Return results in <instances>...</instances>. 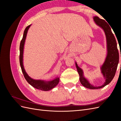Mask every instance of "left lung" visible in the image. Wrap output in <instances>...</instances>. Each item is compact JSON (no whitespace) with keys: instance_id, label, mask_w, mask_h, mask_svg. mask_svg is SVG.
Segmentation results:
<instances>
[{"instance_id":"left-lung-1","label":"left lung","mask_w":121,"mask_h":121,"mask_svg":"<svg viewBox=\"0 0 121 121\" xmlns=\"http://www.w3.org/2000/svg\"><path fill=\"white\" fill-rule=\"evenodd\" d=\"M93 19L95 23L104 30L107 39V55L104 62L100 67L101 72L105 80L104 83L99 86L92 85L84 77L82 69L78 67L76 62L75 63L79 74L80 82L83 86L90 89H100L110 83L115 75L119 60L116 40L112 31L110 26L104 20L99 19L98 17H94Z\"/></svg>"}]
</instances>
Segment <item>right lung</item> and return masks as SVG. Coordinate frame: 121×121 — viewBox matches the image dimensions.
I'll use <instances>...</instances> for the list:
<instances>
[{
  "label": "right lung",
  "instance_id": "right-lung-1",
  "mask_svg": "<svg viewBox=\"0 0 121 121\" xmlns=\"http://www.w3.org/2000/svg\"><path fill=\"white\" fill-rule=\"evenodd\" d=\"M31 25H30L26 28L24 32L23 37L22 39L20 45V63L22 71L23 73L24 77L26 81L28 82L29 84L35 88L41 90L42 91H48L52 90L53 88L56 87L59 83L60 78L56 77L51 81H44L42 80H35L31 78L30 76L27 74L26 72L23 65V52H24V48L26 38L27 34V32L29 28L30 27Z\"/></svg>",
  "mask_w": 121,
  "mask_h": 121
}]
</instances>
